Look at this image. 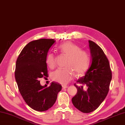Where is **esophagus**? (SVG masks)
I'll return each mask as SVG.
<instances>
[{
  "label": "esophagus",
  "mask_w": 125,
  "mask_h": 125,
  "mask_svg": "<svg viewBox=\"0 0 125 125\" xmlns=\"http://www.w3.org/2000/svg\"><path fill=\"white\" fill-rule=\"evenodd\" d=\"M68 87V86L67 85H62V88H67Z\"/></svg>",
  "instance_id": "obj_1"
}]
</instances>
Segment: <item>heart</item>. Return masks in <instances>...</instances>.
Listing matches in <instances>:
<instances>
[{
	"instance_id": "heart-1",
	"label": "heart",
	"mask_w": 125,
	"mask_h": 125,
	"mask_svg": "<svg viewBox=\"0 0 125 125\" xmlns=\"http://www.w3.org/2000/svg\"><path fill=\"white\" fill-rule=\"evenodd\" d=\"M58 49L60 52L68 57L64 69H59L52 74V79L57 83L66 84L72 79L74 73L76 76L82 75L87 71L90 62L89 53L81 50L78 45L67 42L60 45ZM47 65L51 69L56 65V56L49 53L46 59Z\"/></svg>"
}]
</instances>
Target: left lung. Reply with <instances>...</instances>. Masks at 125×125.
Here are the masks:
<instances>
[{"label": "left lung", "mask_w": 125, "mask_h": 125, "mask_svg": "<svg viewBox=\"0 0 125 125\" xmlns=\"http://www.w3.org/2000/svg\"><path fill=\"white\" fill-rule=\"evenodd\" d=\"M91 63L84 76L77 81L74 86L77 94L72 98L75 107L83 113L97 109L107 96L112 73L109 62L100 47L91 40L88 41Z\"/></svg>", "instance_id": "8db88e82"}]
</instances>
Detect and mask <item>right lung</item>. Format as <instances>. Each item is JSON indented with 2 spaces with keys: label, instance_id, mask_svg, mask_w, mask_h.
<instances>
[{
  "label": "right lung",
  "instance_id": "obj_1",
  "mask_svg": "<svg viewBox=\"0 0 125 125\" xmlns=\"http://www.w3.org/2000/svg\"><path fill=\"white\" fill-rule=\"evenodd\" d=\"M54 39H40L29 42L22 49L16 63L15 79L22 98L29 106L44 112L55 104L61 84L52 82L47 87L40 85L39 79L48 77L46 59Z\"/></svg>",
  "mask_w": 125,
  "mask_h": 125
}]
</instances>
